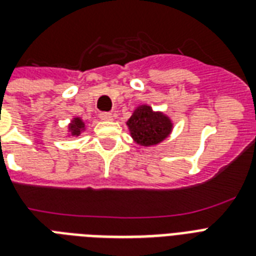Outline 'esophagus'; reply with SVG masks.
<instances>
[{
	"instance_id": "esophagus-1",
	"label": "esophagus",
	"mask_w": 256,
	"mask_h": 256,
	"mask_svg": "<svg viewBox=\"0 0 256 256\" xmlns=\"http://www.w3.org/2000/svg\"><path fill=\"white\" fill-rule=\"evenodd\" d=\"M100 120H112V112H100Z\"/></svg>"
}]
</instances>
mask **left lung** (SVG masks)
I'll use <instances>...</instances> for the list:
<instances>
[{"instance_id":"1","label":"left lung","mask_w":256,"mask_h":256,"mask_svg":"<svg viewBox=\"0 0 256 256\" xmlns=\"http://www.w3.org/2000/svg\"><path fill=\"white\" fill-rule=\"evenodd\" d=\"M132 140L150 148L164 142L172 132V120L162 112H154L148 104H140L126 122Z\"/></svg>"}]
</instances>
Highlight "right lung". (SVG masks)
<instances>
[{"label":"right lung","mask_w":256,"mask_h":256,"mask_svg":"<svg viewBox=\"0 0 256 256\" xmlns=\"http://www.w3.org/2000/svg\"><path fill=\"white\" fill-rule=\"evenodd\" d=\"M85 122L82 120V118L80 116H74L72 122L68 126V134L70 136H81L82 132H85Z\"/></svg>","instance_id":"right-lung-1"}]
</instances>
